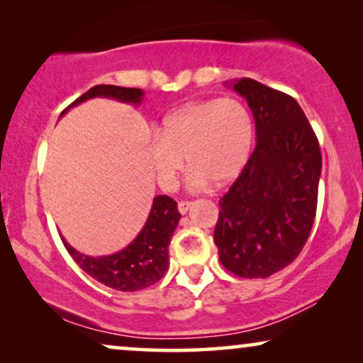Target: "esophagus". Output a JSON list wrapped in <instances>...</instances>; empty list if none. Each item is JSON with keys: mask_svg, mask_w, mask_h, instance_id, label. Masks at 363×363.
I'll return each mask as SVG.
<instances>
[{"mask_svg": "<svg viewBox=\"0 0 363 363\" xmlns=\"http://www.w3.org/2000/svg\"><path fill=\"white\" fill-rule=\"evenodd\" d=\"M191 208V201H180L178 203V211L182 213V215H185V213L190 210Z\"/></svg>", "mask_w": 363, "mask_h": 363, "instance_id": "34e87169", "label": "esophagus"}]
</instances>
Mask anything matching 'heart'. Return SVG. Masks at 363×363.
Here are the masks:
<instances>
[{"label":"heart","instance_id":"1","mask_svg":"<svg viewBox=\"0 0 363 363\" xmlns=\"http://www.w3.org/2000/svg\"><path fill=\"white\" fill-rule=\"evenodd\" d=\"M255 143L251 112L235 97L211 99L183 106L163 118L157 137L148 142V157L162 186L172 188L185 168H193L196 190L221 186L240 175Z\"/></svg>","mask_w":363,"mask_h":363}]
</instances>
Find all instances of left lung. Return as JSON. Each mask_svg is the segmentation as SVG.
<instances>
[{
    "mask_svg": "<svg viewBox=\"0 0 363 363\" xmlns=\"http://www.w3.org/2000/svg\"><path fill=\"white\" fill-rule=\"evenodd\" d=\"M233 89L256 123V148L220 200L215 245L240 277H269L299 256L317 210L322 155L294 97L242 77Z\"/></svg>",
    "mask_w": 363,
    "mask_h": 363,
    "instance_id": "1",
    "label": "left lung"
}]
</instances>
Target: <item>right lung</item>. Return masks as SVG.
<instances>
[{
  "mask_svg": "<svg viewBox=\"0 0 363 363\" xmlns=\"http://www.w3.org/2000/svg\"><path fill=\"white\" fill-rule=\"evenodd\" d=\"M108 97L117 99L127 104H140L143 97L142 89L118 87V86H94L86 94L76 99L71 106L64 108L61 117L69 108L77 106L87 99ZM177 201L167 195H158L153 198L150 215L147 218L145 226L138 233L127 247L111 256L92 257L74 250L62 238L64 246L72 259L77 262L82 271H86L94 279L102 282L104 286L112 287L116 291L133 292L145 289L155 284L163 277L170 257H168V246H170L173 231L180 221Z\"/></svg>",
  "mask_w": 363,
  "mask_h": 363,
  "instance_id": "obj_1",
  "label": "right lung"
}]
</instances>
